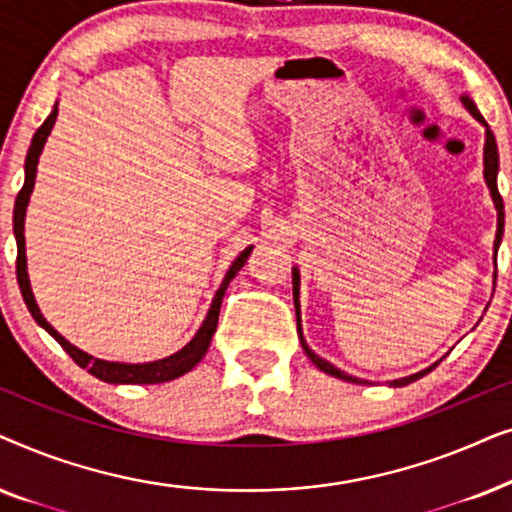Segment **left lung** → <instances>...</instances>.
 Segmentation results:
<instances>
[{"instance_id":"8db88e82","label":"left lung","mask_w":512,"mask_h":512,"mask_svg":"<svg viewBox=\"0 0 512 512\" xmlns=\"http://www.w3.org/2000/svg\"><path fill=\"white\" fill-rule=\"evenodd\" d=\"M461 102H464V107L471 111L475 121H480L482 125H485V181H487V188L489 193H492V200H494V207H496V216H499V221H496V240H494V261H496V251H499V244H501V235H503V200H501V193H499V186H496V174H499V149H496V139L492 135V130H489V125L485 123V118H482V114L478 111V107H475L473 100L468 95H461ZM494 279H496V272H494ZM298 286H300V275H298V268H293V303H296V321H298V338H300V345H303L305 354L310 356V361L317 366L319 370H324L326 375H333L338 377V380H345V382H352V384H368L366 380H359V377L354 375H347L342 373L340 368H335L333 363H328L326 359H321L319 354H314L310 347H307V342L303 338V328H300V303H298ZM438 363H433V366H429L426 370H419V373L410 375V377H401V380H394L389 382L391 387H405V384L415 382L419 380V377H424L426 373H431L433 368H436Z\"/></svg>"}]
</instances>
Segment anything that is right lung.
Segmentation results:
<instances>
[{
    "mask_svg": "<svg viewBox=\"0 0 512 512\" xmlns=\"http://www.w3.org/2000/svg\"><path fill=\"white\" fill-rule=\"evenodd\" d=\"M55 118H58V104H55L53 111H51V114H48L46 121L41 123V128L34 132L30 151H27V158H25V184H23V188H20V193H18V198H16V207H13V235H16V244H18L16 275H18V286H20V293H23V300H25L27 310H30L34 321H37V324L44 328V331L51 333L53 338L60 342V347L65 349L69 356H72V359L76 361V366L86 368L90 375L97 377V380L109 382V384H160V382L177 380V377L186 375L188 370H193L195 366H198L202 356L207 354L209 342H212V335L216 331V324H219V312H221L223 293H226L230 279H233L237 272L242 270L244 263H247V258L251 254V247L244 249L242 254L235 258L233 265H230V270L226 272V277H223L219 291L214 293L212 307H209L207 317H205V321H202V326L198 328V333H195L193 340L188 342L186 347H181L179 352H174L172 356H165V359L149 361V363L104 361V359H95V356L81 352L79 347H74L72 342H67L44 319V314H41L37 300H34V293H32V286H30V277H27L25 212H27V202H30V195H32V188H34V179H37L39 156H41V151H44V144H46L48 135H51Z\"/></svg>",
    "mask_w": 512,
    "mask_h": 512,
    "instance_id": "obj_1",
    "label": "right lung"
}]
</instances>
